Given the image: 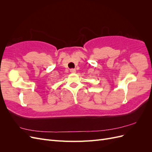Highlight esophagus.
Instances as JSON below:
<instances>
[{"label":"esophagus","instance_id":"obj_1","mask_svg":"<svg viewBox=\"0 0 152 152\" xmlns=\"http://www.w3.org/2000/svg\"><path fill=\"white\" fill-rule=\"evenodd\" d=\"M70 72L71 73H75V72H76V70H75V69H70Z\"/></svg>","mask_w":152,"mask_h":152}]
</instances>
